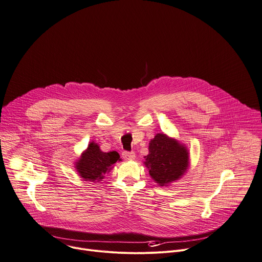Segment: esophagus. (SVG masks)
Listing matches in <instances>:
<instances>
[{"label": "esophagus", "mask_w": 262, "mask_h": 262, "mask_svg": "<svg viewBox=\"0 0 262 262\" xmlns=\"http://www.w3.org/2000/svg\"><path fill=\"white\" fill-rule=\"evenodd\" d=\"M122 157L124 159H127V160H134L136 158V154L135 152H128V151H123L122 152Z\"/></svg>", "instance_id": "34e87169"}]
</instances>
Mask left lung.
<instances>
[{
	"mask_svg": "<svg viewBox=\"0 0 262 262\" xmlns=\"http://www.w3.org/2000/svg\"><path fill=\"white\" fill-rule=\"evenodd\" d=\"M144 164L158 186H168L181 179L189 167L187 147L165 134H156L149 142Z\"/></svg>",
	"mask_w": 262,
	"mask_h": 262,
	"instance_id": "8db88e82",
	"label": "left lung"
}]
</instances>
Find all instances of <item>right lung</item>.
<instances>
[{
    "label": "right lung",
    "instance_id": "right-lung-1",
    "mask_svg": "<svg viewBox=\"0 0 262 262\" xmlns=\"http://www.w3.org/2000/svg\"><path fill=\"white\" fill-rule=\"evenodd\" d=\"M117 161H121V158L116 151L104 152L100 145L93 141L75 161V168L82 180L97 183L104 179L105 173L109 172Z\"/></svg>",
    "mask_w": 262,
    "mask_h": 262
}]
</instances>
